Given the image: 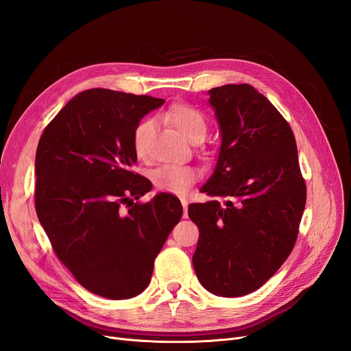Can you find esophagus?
<instances>
[{
  "mask_svg": "<svg viewBox=\"0 0 351 351\" xmlns=\"http://www.w3.org/2000/svg\"><path fill=\"white\" fill-rule=\"evenodd\" d=\"M182 205H183V218H187V200L182 199Z\"/></svg>",
  "mask_w": 351,
  "mask_h": 351,
  "instance_id": "esophagus-1",
  "label": "esophagus"
}]
</instances>
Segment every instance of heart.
<instances>
[{"mask_svg":"<svg viewBox=\"0 0 351 351\" xmlns=\"http://www.w3.org/2000/svg\"><path fill=\"white\" fill-rule=\"evenodd\" d=\"M168 120L186 139L192 141L195 136L206 133L205 117L199 110L184 102L173 104L167 111ZM154 129V121L145 119L134 127L133 147L137 155L145 152V146ZM151 180L159 192L171 195H184L197 180L196 168L190 165H161L151 171Z\"/></svg>","mask_w":351,"mask_h":351,"instance_id":"b5f03b06","label":"heart"}]
</instances>
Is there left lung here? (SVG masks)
Here are the masks:
<instances>
[{
	"label": "left lung",
	"instance_id": "8db88e82",
	"mask_svg": "<svg viewBox=\"0 0 351 351\" xmlns=\"http://www.w3.org/2000/svg\"><path fill=\"white\" fill-rule=\"evenodd\" d=\"M219 125L214 173L200 187L212 200L190 204L199 227L193 254L209 293L240 297L258 290L293 250L306 205L291 127L250 84L208 90Z\"/></svg>",
	"mask_w": 351,
	"mask_h": 351
}]
</instances>
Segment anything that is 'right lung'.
<instances>
[{
	"label": "right lung",
	"instance_id": "add662e5",
	"mask_svg": "<svg viewBox=\"0 0 351 351\" xmlns=\"http://www.w3.org/2000/svg\"><path fill=\"white\" fill-rule=\"evenodd\" d=\"M164 99L89 89L70 99L42 133L35 158L40 226L76 281L112 300L151 282L154 261L182 218L178 197L134 174V127ZM125 208H123L122 206Z\"/></svg>",
	"mask_w": 351,
	"mask_h": 351
}]
</instances>
